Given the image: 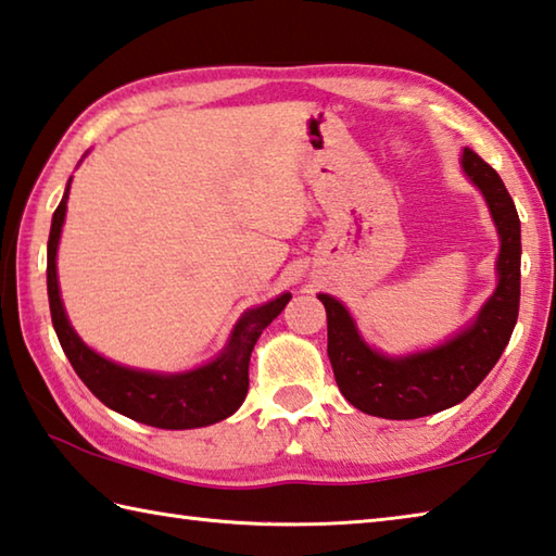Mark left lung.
Here are the masks:
<instances>
[{
  "label": "left lung",
  "mask_w": 556,
  "mask_h": 556,
  "mask_svg": "<svg viewBox=\"0 0 556 556\" xmlns=\"http://www.w3.org/2000/svg\"><path fill=\"white\" fill-rule=\"evenodd\" d=\"M462 173L477 187L498 230V285L477 316L442 345L383 355L367 345L355 318L330 294H318L328 313V357L338 389L362 413L413 420L457 406L496 365L513 336L520 308V218L496 169L464 148Z\"/></svg>",
  "instance_id": "left-lung-1"
}]
</instances>
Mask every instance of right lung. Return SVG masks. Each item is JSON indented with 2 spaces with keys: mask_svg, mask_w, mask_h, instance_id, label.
I'll return each mask as SVG.
<instances>
[{
  "mask_svg": "<svg viewBox=\"0 0 556 556\" xmlns=\"http://www.w3.org/2000/svg\"><path fill=\"white\" fill-rule=\"evenodd\" d=\"M70 181L65 194L53 214L48 236V301L50 318L58 332L60 348L70 359V365L77 371V377L85 381V387L94 396L130 420L146 422V426L163 430H189L204 428L224 420L243 406L248 393V365L252 348L271 320H275L291 294L285 291L267 304L248 308L230 330L226 348L206 365L194 367L189 371H148L118 365L114 359H106L94 352L85 340L77 336L70 326L67 313L60 299L58 285V245L63 233Z\"/></svg>",
  "mask_w": 556,
  "mask_h": 556,
  "instance_id": "1",
  "label": "right lung"
}]
</instances>
